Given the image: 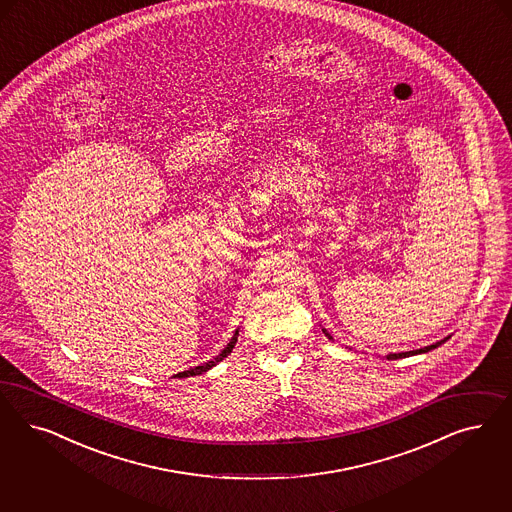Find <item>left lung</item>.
Wrapping results in <instances>:
<instances>
[{
  "label": "left lung",
  "instance_id": "obj_1",
  "mask_svg": "<svg viewBox=\"0 0 512 512\" xmlns=\"http://www.w3.org/2000/svg\"><path fill=\"white\" fill-rule=\"evenodd\" d=\"M323 333H325V336L327 338H331L333 340V336L329 335L325 329H323ZM446 340V338H444ZM444 340H441V342H437V344H431V346H425V348H420V350H414V352H403V353H389L388 359H403V357H408V355H416V353H425V352H431V350H435V348H439L441 344H444Z\"/></svg>",
  "mask_w": 512,
  "mask_h": 512
}]
</instances>
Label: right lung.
Returning a JSON list of instances; mask_svg holds the SVG:
<instances>
[{
  "label": "right lung",
  "instance_id": "right-lung-1",
  "mask_svg": "<svg viewBox=\"0 0 512 512\" xmlns=\"http://www.w3.org/2000/svg\"><path fill=\"white\" fill-rule=\"evenodd\" d=\"M236 340H238V331L234 333V336L230 338L229 344H227V348L223 350V352L219 353L213 361H208V363H204V365H198V367H194V369H189V371L177 372V378H187V376H196V374H202V372H208L212 367H215L219 361H223L230 352H232V348H234V344H236Z\"/></svg>",
  "mask_w": 512,
  "mask_h": 512
}]
</instances>
